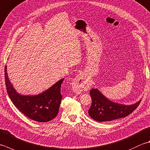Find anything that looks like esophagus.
<instances>
[{
    "label": "esophagus",
    "instance_id": "esophagus-1",
    "mask_svg": "<svg viewBox=\"0 0 150 150\" xmlns=\"http://www.w3.org/2000/svg\"><path fill=\"white\" fill-rule=\"evenodd\" d=\"M90 88V80L83 74H79L73 80L72 88L75 93H79L83 90H87Z\"/></svg>",
    "mask_w": 150,
    "mask_h": 150
}]
</instances>
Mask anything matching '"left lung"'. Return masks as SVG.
I'll return each instance as SVG.
<instances>
[{
    "mask_svg": "<svg viewBox=\"0 0 150 150\" xmlns=\"http://www.w3.org/2000/svg\"><path fill=\"white\" fill-rule=\"evenodd\" d=\"M92 103L88 114L98 122H108L124 118L129 115L139 106L141 100L131 105H125L110 101L102 94L98 88L90 91Z\"/></svg>",
    "mask_w": 150,
    "mask_h": 150,
    "instance_id": "8db88e82",
    "label": "left lung"
}]
</instances>
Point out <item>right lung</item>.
Here are the masks:
<instances>
[{
    "instance_id": "right-lung-1",
    "label": "right lung",
    "mask_w": 150,
    "mask_h": 150,
    "mask_svg": "<svg viewBox=\"0 0 150 150\" xmlns=\"http://www.w3.org/2000/svg\"><path fill=\"white\" fill-rule=\"evenodd\" d=\"M5 66V84L11 101L28 118L39 122H47L54 119L58 113L62 96L60 93L62 79L42 93L36 96L21 95L15 90L9 80Z\"/></svg>"
}]
</instances>
